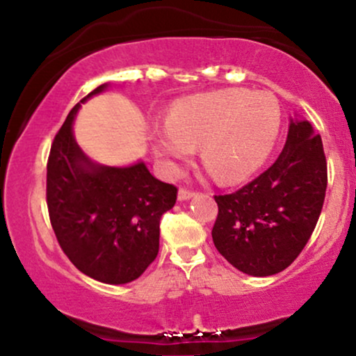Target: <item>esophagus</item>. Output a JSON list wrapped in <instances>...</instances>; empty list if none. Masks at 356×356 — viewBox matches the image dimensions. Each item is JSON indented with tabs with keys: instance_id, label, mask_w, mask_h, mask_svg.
<instances>
[{
	"instance_id": "obj_1",
	"label": "esophagus",
	"mask_w": 356,
	"mask_h": 356,
	"mask_svg": "<svg viewBox=\"0 0 356 356\" xmlns=\"http://www.w3.org/2000/svg\"><path fill=\"white\" fill-rule=\"evenodd\" d=\"M194 194H195V192L181 187V189H179V201H187V199H191Z\"/></svg>"
}]
</instances>
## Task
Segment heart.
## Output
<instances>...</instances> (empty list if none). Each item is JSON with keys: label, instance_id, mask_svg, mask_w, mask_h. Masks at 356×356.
<instances>
[{"label": "heart", "instance_id": "heart-1", "mask_svg": "<svg viewBox=\"0 0 356 356\" xmlns=\"http://www.w3.org/2000/svg\"><path fill=\"white\" fill-rule=\"evenodd\" d=\"M281 127L280 102L269 92L226 88L181 102L169 124L155 132V152L177 170L201 145V159L214 179L236 184L266 162Z\"/></svg>", "mask_w": 356, "mask_h": 356}]
</instances>
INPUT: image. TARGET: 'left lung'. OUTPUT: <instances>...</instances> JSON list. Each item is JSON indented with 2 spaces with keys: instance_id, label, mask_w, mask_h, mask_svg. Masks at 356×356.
<instances>
[{
  "instance_id": "left-lung-1",
  "label": "left lung",
  "mask_w": 356,
  "mask_h": 356,
  "mask_svg": "<svg viewBox=\"0 0 356 356\" xmlns=\"http://www.w3.org/2000/svg\"><path fill=\"white\" fill-rule=\"evenodd\" d=\"M326 157L321 137L306 120H291L283 152L254 181L214 195L212 227L218 251L239 271L271 276L300 256L325 202Z\"/></svg>"
}]
</instances>
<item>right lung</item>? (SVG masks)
Listing matches in <instances>:
<instances>
[{
    "label": "right lung",
    "mask_w": 356,
    "mask_h": 356,
    "mask_svg": "<svg viewBox=\"0 0 356 356\" xmlns=\"http://www.w3.org/2000/svg\"><path fill=\"white\" fill-rule=\"evenodd\" d=\"M68 113L50 149L47 204L53 231L68 259L100 283L137 280L157 257L161 218L172 209L177 187L161 182L144 162L130 167L93 164L73 137L80 104Z\"/></svg>",
    "instance_id": "1"
}]
</instances>
